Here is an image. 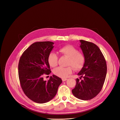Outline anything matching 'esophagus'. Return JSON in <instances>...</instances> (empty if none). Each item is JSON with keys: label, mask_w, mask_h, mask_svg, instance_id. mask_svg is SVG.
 Wrapping results in <instances>:
<instances>
[{"label": "esophagus", "mask_w": 120, "mask_h": 120, "mask_svg": "<svg viewBox=\"0 0 120 120\" xmlns=\"http://www.w3.org/2000/svg\"><path fill=\"white\" fill-rule=\"evenodd\" d=\"M67 80V78H62V80L63 81H66Z\"/></svg>", "instance_id": "34e87169"}]
</instances>
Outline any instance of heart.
Instances as JSON below:
<instances>
[{"label":"heart","mask_w":120,"mask_h":120,"mask_svg":"<svg viewBox=\"0 0 120 120\" xmlns=\"http://www.w3.org/2000/svg\"><path fill=\"white\" fill-rule=\"evenodd\" d=\"M58 52L63 57H67L66 65L68 67H58L53 70L54 74L60 78H66L72 73L73 68L78 71L82 68L85 63L86 58L84 53L78 51V49L72 45H67L59 48ZM48 64L52 67L58 65V57L55 53L52 52L47 58Z\"/></svg>","instance_id":"heart-1"}]
</instances>
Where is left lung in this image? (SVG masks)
<instances>
[{
  "label": "left lung",
  "instance_id": "left-lung-1",
  "mask_svg": "<svg viewBox=\"0 0 120 120\" xmlns=\"http://www.w3.org/2000/svg\"><path fill=\"white\" fill-rule=\"evenodd\" d=\"M80 47L85 56L83 67L78 74L83 79H76L72 93L76 98L84 101L93 98L100 92L105 82L107 64L101 50L93 43L80 40Z\"/></svg>",
  "mask_w": 120,
  "mask_h": 120
}]
</instances>
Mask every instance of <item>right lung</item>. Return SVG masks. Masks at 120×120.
<instances>
[{"mask_svg": "<svg viewBox=\"0 0 120 120\" xmlns=\"http://www.w3.org/2000/svg\"><path fill=\"white\" fill-rule=\"evenodd\" d=\"M53 44L49 41L34 42L19 59L18 71L21 88L25 95L35 103L43 104L52 99L62 83L61 79L54 75L48 81L43 79V75L51 73L47 58Z\"/></svg>", "mask_w": 120, "mask_h": 120, "instance_id": "add662e5", "label": "right lung"}]
</instances>
